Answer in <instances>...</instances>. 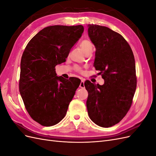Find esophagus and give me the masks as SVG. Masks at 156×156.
<instances>
[{
  "mask_svg": "<svg viewBox=\"0 0 156 156\" xmlns=\"http://www.w3.org/2000/svg\"><path fill=\"white\" fill-rule=\"evenodd\" d=\"M80 88H84V80H81V83H80V85H79Z\"/></svg>",
  "mask_w": 156,
  "mask_h": 156,
  "instance_id": "obj_1",
  "label": "esophagus"
}]
</instances>
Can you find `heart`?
Here are the masks:
<instances>
[{"label": "heart", "instance_id": "b5f03b06", "mask_svg": "<svg viewBox=\"0 0 156 156\" xmlns=\"http://www.w3.org/2000/svg\"><path fill=\"white\" fill-rule=\"evenodd\" d=\"M80 46H81V48H82V49L84 52V53H85L86 55L89 53H92L93 44L90 40H83L81 42V44H80ZM75 69L78 72H81V71H82L81 68L79 66H77L75 67Z\"/></svg>", "mask_w": 156, "mask_h": 156}]
</instances>
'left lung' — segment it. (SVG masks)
Listing matches in <instances>:
<instances>
[{"mask_svg": "<svg viewBox=\"0 0 156 156\" xmlns=\"http://www.w3.org/2000/svg\"><path fill=\"white\" fill-rule=\"evenodd\" d=\"M88 27V36L96 48L94 66L105 81L103 85L84 83L88 114L98 126L109 127L122 120L133 102L136 87L135 58L119 33L106 27Z\"/></svg>", "mask_w": 156, "mask_h": 156, "instance_id": "1", "label": "left lung"}]
</instances>
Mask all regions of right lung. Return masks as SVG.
Masks as SVG:
<instances>
[{
  "label": "right lung",
  "instance_id": "add662e5",
  "mask_svg": "<svg viewBox=\"0 0 156 156\" xmlns=\"http://www.w3.org/2000/svg\"><path fill=\"white\" fill-rule=\"evenodd\" d=\"M83 25L44 28L28 43L21 60L19 87L32 119L44 126L58 124L66 115L81 80L56 75L55 66L66 62L81 37Z\"/></svg>",
  "mask_w": 156,
  "mask_h": 156
}]
</instances>
